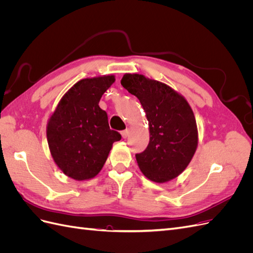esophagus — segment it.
Here are the masks:
<instances>
[{
	"label": "esophagus",
	"instance_id": "34e87169",
	"mask_svg": "<svg viewBox=\"0 0 253 253\" xmlns=\"http://www.w3.org/2000/svg\"><path fill=\"white\" fill-rule=\"evenodd\" d=\"M121 135H122V137H124V138H127L128 135H129V129L126 128V129H125V131H122Z\"/></svg>",
	"mask_w": 253,
	"mask_h": 253
}]
</instances>
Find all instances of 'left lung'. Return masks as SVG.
<instances>
[{"label": "left lung", "instance_id": "1", "mask_svg": "<svg viewBox=\"0 0 253 253\" xmlns=\"http://www.w3.org/2000/svg\"><path fill=\"white\" fill-rule=\"evenodd\" d=\"M121 85L139 99L149 121L150 142L136 154L139 169L159 183L177 177L198 143L196 120L188 101L167 84L139 74H126Z\"/></svg>", "mask_w": 253, "mask_h": 253}]
</instances>
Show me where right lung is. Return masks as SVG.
<instances>
[{
    "label": "right lung",
    "mask_w": 253,
    "mask_h": 253,
    "mask_svg": "<svg viewBox=\"0 0 253 253\" xmlns=\"http://www.w3.org/2000/svg\"><path fill=\"white\" fill-rule=\"evenodd\" d=\"M115 77L78 81L61 98L50 116L47 142L53 162L68 177L85 180L95 177L106 162L112 145L121 135L110 128L108 114L99 101Z\"/></svg>",
    "instance_id": "1"
}]
</instances>
